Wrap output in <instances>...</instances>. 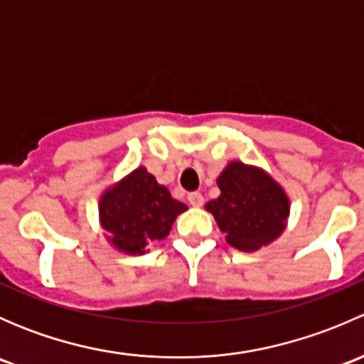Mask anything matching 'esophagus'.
Returning a JSON list of instances; mask_svg holds the SVG:
<instances>
[{
    "instance_id": "esophagus-1",
    "label": "esophagus",
    "mask_w": 364,
    "mask_h": 364,
    "mask_svg": "<svg viewBox=\"0 0 364 364\" xmlns=\"http://www.w3.org/2000/svg\"><path fill=\"white\" fill-rule=\"evenodd\" d=\"M188 203L193 205V208H200V205L204 204V197H203V193H199V192H192V193H188Z\"/></svg>"
}]
</instances>
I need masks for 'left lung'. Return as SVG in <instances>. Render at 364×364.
Returning <instances> with one entry per match:
<instances>
[{
	"instance_id": "8db88e82",
	"label": "left lung",
	"mask_w": 364,
	"mask_h": 364,
	"mask_svg": "<svg viewBox=\"0 0 364 364\" xmlns=\"http://www.w3.org/2000/svg\"><path fill=\"white\" fill-rule=\"evenodd\" d=\"M216 183L220 197L209 200L205 209L225 232L227 243L241 252H253L284 232L289 199L266 172L232 161Z\"/></svg>"
}]
</instances>
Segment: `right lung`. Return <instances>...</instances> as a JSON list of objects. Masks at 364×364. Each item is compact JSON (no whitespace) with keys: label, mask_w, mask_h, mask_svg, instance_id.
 Returning a JSON list of instances; mask_svg holds the SVG:
<instances>
[{"label":"right lung","mask_w":364,"mask_h":364,"mask_svg":"<svg viewBox=\"0 0 364 364\" xmlns=\"http://www.w3.org/2000/svg\"><path fill=\"white\" fill-rule=\"evenodd\" d=\"M183 211L186 205L172 199L144 167L109 188L100 200V222L109 241L130 255H141L149 243L164 240Z\"/></svg>","instance_id":"obj_1"}]
</instances>
